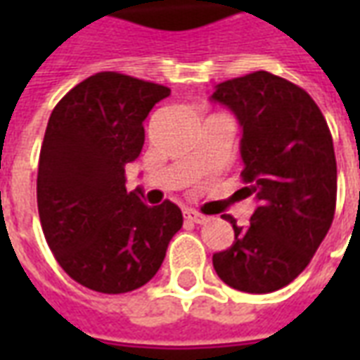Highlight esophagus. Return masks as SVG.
<instances>
[{
  "mask_svg": "<svg viewBox=\"0 0 360 360\" xmlns=\"http://www.w3.org/2000/svg\"><path fill=\"white\" fill-rule=\"evenodd\" d=\"M185 214V219H188V221H193V224H204L206 221V216H202V214H198V212L191 210V208H187V210L183 212Z\"/></svg>",
  "mask_w": 360,
  "mask_h": 360,
  "instance_id": "obj_1",
  "label": "esophagus"
}]
</instances>
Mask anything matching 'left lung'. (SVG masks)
Returning <instances> with one entry per match:
<instances>
[{
    "label": "left lung",
    "instance_id": "obj_1",
    "mask_svg": "<svg viewBox=\"0 0 360 360\" xmlns=\"http://www.w3.org/2000/svg\"><path fill=\"white\" fill-rule=\"evenodd\" d=\"M214 102L241 125V172L257 210L247 227L224 214L233 245L212 257L219 279L245 293L289 285L324 241L333 221L338 165L328 123L301 86L257 71L219 82Z\"/></svg>",
    "mask_w": 360,
    "mask_h": 360
}]
</instances>
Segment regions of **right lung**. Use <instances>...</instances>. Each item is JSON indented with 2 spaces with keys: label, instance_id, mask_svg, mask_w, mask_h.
Segmentation results:
<instances>
[{
  "label": "right lung",
  "instance_id": "right-lung-1",
  "mask_svg": "<svg viewBox=\"0 0 360 360\" xmlns=\"http://www.w3.org/2000/svg\"><path fill=\"white\" fill-rule=\"evenodd\" d=\"M172 90L103 71L53 108L38 162V214L59 266L81 285L129 293L156 276L183 226L177 204L127 193L125 165L144 144V119Z\"/></svg>",
  "mask_w": 360,
  "mask_h": 360
}]
</instances>
